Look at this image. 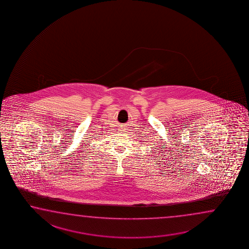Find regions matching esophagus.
<instances>
[{"instance_id": "1", "label": "esophagus", "mask_w": 249, "mask_h": 249, "mask_svg": "<svg viewBox=\"0 0 249 249\" xmlns=\"http://www.w3.org/2000/svg\"><path fill=\"white\" fill-rule=\"evenodd\" d=\"M121 128V131H124V130H125L124 128H125V126L124 125H122V126L120 127Z\"/></svg>"}]
</instances>
